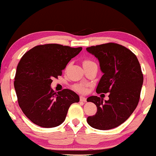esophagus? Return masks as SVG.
I'll return each instance as SVG.
<instances>
[{
  "mask_svg": "<svg viewBox=\"0 0 156 156\" xmlns=\"http://www.w3.org/2000/svg\"><path fill=\"white\" fill-rule=\"evenodd\" d=\"M80 101L82 102H86L87 101V98H84L83 96H80Z\"/></svg>",
  "mask_w": 156,
  "mask_h": 156,
  "instance_id": "esophagus-1",
  "label": "esophagus"
}]
</instances>
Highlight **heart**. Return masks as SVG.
Returning <instances> with one entry per match:
<instances>
[{"instance_id":"1","label":"heart","mask_w":156,"mask_h":156,"mask_svg":"<svg viewBox=\"0 0 156 156\" xmlns=\"http://www.w3.org/2000/svg\"><path fill=\"white\" fill-rule=\"evenodd\" d=\"M95 64L92 61L89 60V59H85L83 62V66L86 67V66L90 65V64ZM73 89L76 91V92H80V93H84L87 92V87H86L84 84H76V85L73 86Z\"/></svg>"}]
</instances>
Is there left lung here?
Listing matches in <instances>:
<instances>
[{"mask_svg": "<svg viewBox=\"0 0 156 156\" xmlns=\"http://www.w3.org/2000/svg\"><path fill=\"white\" fill-rule=\"evenodd\" d=\"M98 58L103 73L96 92L108 93V101L98 96L87 98L96 105V114L87 117V122L98 130H109L122 124L139 103L143 74L136 55L121 44L109 42L87 48Z\"/></svg>", "mask_w": 156, "mask_h": 156, "instance_id": "8db88e82", "label": "left lung"}]
</instances>
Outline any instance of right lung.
Returning <instances> with one entry per match:
<instances>
[{
    "mask_svg": "<svg viewBox=\"0 0 156 156\" xmlns=\"http://www.w3.org/2000/svg\"><path fill=\"white\" fill-rule=\"evenodd\" d=\"M81 50V47L59 44H40L21 58L14 86L19 106L35 125L42 128L58 126L65 119L70 105L79 102V97L73 91L64 89L55 92L51 84Z\"/></svg>",
    "mask_w": 156,
    "mask_h": 156,
    "instance_id": "add662e5",
    "label": "right lung"
}]
</instances>
